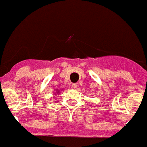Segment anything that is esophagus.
Segmentation results:
<instances>
[{"instance_id":"esophagus-1","label":"esophagus","mask_w":147,"mask_h":147,"mask_svg":"<svg viewBox=\"0 0 147 147\" xmlns=\"http://www.w3.org/2000/svg\"><path fill=\"white\" fill-rule=\"evenodd\" d=\"M72 87H73V88H77L78 85H77V84H72Z\"/></svg>"}]
</instances>
